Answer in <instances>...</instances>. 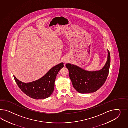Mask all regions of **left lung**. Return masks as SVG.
Wrapping results in <instances>:
<instances>
[{
	"mask_svg": "<svg viewBox=\"0 0 128 128\" xmlns=\"http://www.w3.org/2000/svg\"><path fill=\"white\" fill-rule=\"evenodd\" d=\"M107 62L100 71L90 72L77 66L66 64L69 77L74 88L80 93H94L104 85L107 79L110 65V54L108 50Z\"/></svg>",
	"mask_w": 128,
	"mask_h": 128,
	"instance_id": "1",
	"label": "left lung"
}]
</instances>
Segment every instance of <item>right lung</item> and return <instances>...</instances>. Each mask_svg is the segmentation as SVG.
I'll return each instance as SVG.
<instances>
[{
  "mask_svg": "<svg viewBox=\"0 0 128 128\" xmlns=\"http://www.w3.org/2000/svg\"><path fill=\"white\" fill-rule=\"evenodd\" d=\"M63 64L61 63L53 67L42 78L30 83L22 82L14 76V79L19 88L28 96L37 100L46 99L54 92L56 77Z\"/></svg>",
  "mask_w": 128,
  "mask_h": 128,
  "instance_id": "obj_1",
  "label": "right lung"
}]
</instances>
